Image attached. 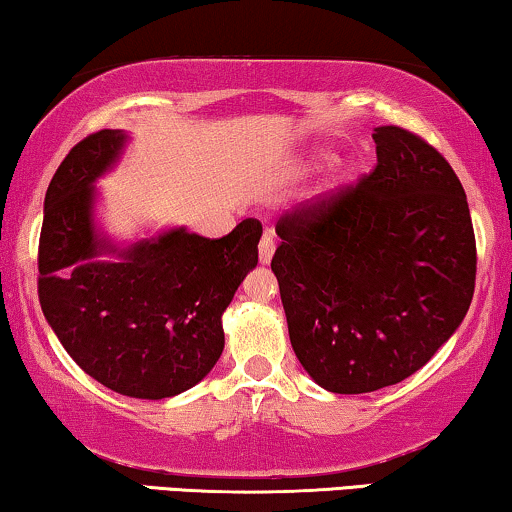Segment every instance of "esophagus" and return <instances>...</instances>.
I'll return each mask as SVG.
<instances>
[{"label": "esophagus", "instance_id": "esophagus-1", "mask_svg": "<svg viewBox=\"0 0 512 512\" xmlns=\"http://www.w3.org/2000/svg\"><path fill=\"white\" fill-rule=\"evenodd\" d=\"M272 256H275V240H272V235H263L261 244H258V258H261L263 265H268Z\"/></svg>", "mask_w": 512, "mask_h": 512}]
</instances>
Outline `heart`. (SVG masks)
Returning <instances> with one entry per match:
<instances>
[{
  "label": "heart",
  "instance_id": "b5f03b06",
  "mask_svg": "<svg viewBox=\"0 0 512 512\" xmlns=\"http://www.w3.org/2000/svg\"><path fill=\"white\" fill-rule=\"evenodd\" d=\"M331 158H333V151L331 149H326V146H317V149L307 153L305 160H303V165L305 167H317V165L326 163V160H331ZM349 179H352V172H349L345 165L335 167L331 177H328L324 184L317 188V193L312 195V205L314 207H321V205H326V202H331L335 195H340L342 191H345V186L349 184Z\"/></svg>",
  "mask_w": 512,
  "mask_h": 512
}]
</instances>
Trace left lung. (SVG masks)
I'll return each instance as SVG.
<instances>
[{
    "label": "left lung",
    "mask_w": 512,
    "mask_h": 512,
    "mask_svg": "<svg viewBox=\"0 0 512 512\" xmlns=\"http://www.w3.org/2000/svg\"><path fill=\"white\" fill-rule=\"evenodd\" d=\"M377 167L282 219L272 272L300 366L333 394L417 373L464 321L475 235L450 163L412 132L375 128Z\"/></svg>",
    "instance_id": "obj_1"
}]
</instances>
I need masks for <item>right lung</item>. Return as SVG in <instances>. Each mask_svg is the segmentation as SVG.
Wrapping results in <instances>:
<instances>
[{
	"instance_id": "right-lung-1",
	"label": "right lung",
	"mask_w": 512,
	"mask_h": 512,
	"mask_svg": "<svg viewBox=\"0 0 512 512\" xmlns=\"http://www.w3.org/2000/svg\"><path fill=\"white\" fill-rule=\"evenodd\" d=\"M130 135L100 130L74 146L48 184L39 237V303L67 354L116 394L177 396L216 366L223 312L258 263L261 223L219 240L165 228L116 242L95 219L97 179Z\"/></svg>"
}]
</instances>
